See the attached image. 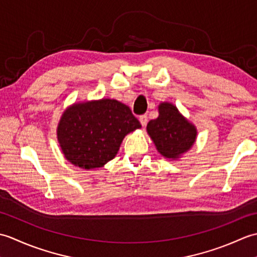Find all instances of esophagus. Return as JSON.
I'll return each mask as SVG.
<instances>
[{"instance_id": "obj_1", "label": "esophagus", "mask_w": 257, "mask_h": 257, "mask_svg": "<svg viewBox=\"0 0 257 257\" xmlns=\"http://www.w3.org/2000/svg\"><path fill=\"white\" fill-rule=\"evenodd\" d=\"M139 120H140L141 124H143V127H145L147 122H148V116H147V114H141V116L139 117Z\"/></svg>"}]
</instances>
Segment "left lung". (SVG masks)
I'll return each mask as SVG.
<instances>
[{"label": "left lung", "mask_w": 257, "mask_h": 257, "mask_svg": "<svg viewBox=\"0 0 257 257\" xmlns=\"http://www.w3.org/2000/svg\"><path fill=\"white\" fill-rule=\"evenodd\" d=\"M151 139L160 154L176 159L193 146L196 129L180 114L172 103L162 102L159 106V117L147 124Z\"/></svg>", "instance_id": "obj_1"}]
</instances>
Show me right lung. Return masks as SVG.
Listing matches in <instances>:
<instances>
[{
  "label": "right lung",
  "mask_w": 257,
  "mask_h": 257,
  "mask_svg": "<svg viewBox=\"0 0 257 257\" xmlns=\"http://www.w3.org/2000/svg\"><path fill=\"white\" fill-rule=\"evenodd\" d=\"M140 127L128 106L101 99L68 108L58 123L57 139L69 162L95 169L113 159L124 136Z\"/></svg>",
  "instance_id": "right-lung-1"
}]
</instances>
